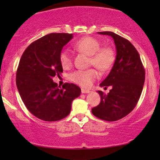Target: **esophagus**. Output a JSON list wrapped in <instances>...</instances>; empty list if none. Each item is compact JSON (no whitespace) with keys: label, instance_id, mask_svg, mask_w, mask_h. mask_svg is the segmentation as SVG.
Returning <instances> with one entry per match:
<instances>
[{"label":"esophagus","instance_id":"esophagus-1","mask_svg":"<svg viewBox=\"0 0 160 160\" xmlns=\"http://www.w3.org/2000/svg\"><path fill=\"white\" fill-rule=\"evenodd\" d=\"M81 92L82 93H89V92H90V90L82 88V89H81Z\"/></svg>","mask_w":160,"mask_h":160}]
</instances>
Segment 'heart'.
Listing matches in <instances>:
<instances>
[{
    "label": "heart",
    "mask_w": 160,
    "mask_h": 160,
    "mask_svg": "<svg viewBox=\"0 0 160 160\" xmlns=\"http://www.w3.org/2000/svg\"><path fill=\"white\" fill-rule=\"evenodd\" d=\"M74 47L79 51L91 56V65L102 71L109 70L115 60L114 52L111 47H102L101 42L92 37H85L74 43ZM60 62L64 68H68L72 64V56L69 49H64L60 53ZM98 77L94 68L78 70L71 74V80L82 87H89Z\"/></svg>",
    "instance_id": "obj_1"
}]
</instances>
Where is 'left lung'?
I'll return each mask as SVG.
<instances>
[{"label":"left lung","mask_w":160,"mask_h":160,"mask_svg":"<svg viewBox=\"0 0 160 160\" xmlns=\"http://www.w3.org/2000/svg\"><path fill=\"white\" fill-rule=\"evenodd\" d=\"M98 33L113 38L117 56L111 72L100 84L112 89L108 94L98 91L101 102L92 113L101 120L117 121L136 106L144 83V68L137 49L128 40L111 32Z\"/></svg>","instance_id":"1"}]
</instances>
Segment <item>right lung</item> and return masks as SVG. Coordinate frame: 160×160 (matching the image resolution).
Returning a JSON list of instances; mask_svg holds the SVG:
<instances>
[{"mask_svg": "<svg viewBox=\"0 0 160 160\" xmlns=\"http://www.w3.org/2000/svg\"><path fill=\"white\" fill-rule=\"evenodd\" d=\"M72 38V34H49L31 43L21 57L16 71L18 91L25 107L40 120L64 119L81 93L75 84L66 82L62 89L52 80L63 72L60 53Z\"/></svg>", "mask_w": 160, "mask_h": 160, "instance_id": "right-lung-1", "label": "right lung"}]
</instances>
